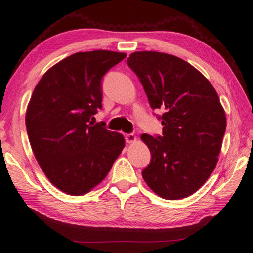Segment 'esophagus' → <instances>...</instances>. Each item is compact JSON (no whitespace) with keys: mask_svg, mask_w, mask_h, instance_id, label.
Segmentation results:
<instances>
[{"mask_svg":"<svg viewBox=\"0 0 253 253\" xmlns=\"http://www.w3.org/2000/svg\"><path fill=\"white\" fill-rule=\"evenodd\" d=\"M125 140L127 143H134L136 142V136L134 134H126L125 135Z\"/></svg>","mask_w":253,"mask_h":253,"instance_id":"1","label":"esophagus"}]
</instances>
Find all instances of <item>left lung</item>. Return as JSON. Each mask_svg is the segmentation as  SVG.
Returning a JSON list of instances; mask_svg holds the SVG:
<instances>
[{
    "instance_id": "left-lung-1",
    "label": "left lung",
    "mask_w": 253,
    "mask_h": 253,
    "mask_svg": "<svg viewBox=\"0 0 253 253\" xmlns=\"http://www.w3.org/2000/svg\"><path fill=\"white\" fill-rule=\"evenodd\" d=\"M127 65L143 84L152 109H161L163 134H143L151 163L142 175L147 185L166 200L193 194L215 169L226 118L210 81L183 59L139 51Z\"/></svg>"
}]
</instances>
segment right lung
Masks as SVG:
<instances>
[{"mask_svg":"<svg viewBox=\"0 0 253 253\" xmlns=\"http://www.w3.org/2000/svg\"><path fill=\"white\" fill-rule=\"evenodd\" d=\"M125 58L107 50L77 52L34 88L25 115L30 144L45 176L67 194L98 185L125 146L123 135L90 121L102 107V77Z\"/></svg>","mask_w":253,"mask_h":253,"instance_id":"obj_1","label":"right lung"}]
</instances>
